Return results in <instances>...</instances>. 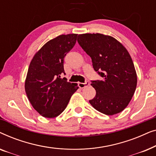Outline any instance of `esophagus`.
<instances>
[{
    "label": "esophagus",
    "instance_id": "obj_1",
    "mask_svg": "<svg viewBox=\"0 0 156 156\" xmlns=\"http://www.w3.org/2000/svg\"><path fill=\"white\" fill-rule=\"evenodd\" d=\"M89 82H86L85 83H80V82L78 83V86L81 89L84 88V87L89 86Z\"/></svg>",
    "mask_w": 156,
    "mask_h": 156
}]
</instances>
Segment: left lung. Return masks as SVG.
<instances>
[{
    "label": "left lung",
    "mask_w": 156,
    "mask_h": 156,
    "mask_svg": "<svg viewBox=\"0 0 156 156\" xmlns=\"http://www.w3.org/2000/svg\"><path fill=\"white\" fill-rule=\"evenodd\" d=\"M77 42L90 56L94 69L102 77L91 81L96 96L89 103L108 116L121 112L131 100L137 84L129 53L115 38L99 33L79 35Z\"/></svg>",
    "instance_id": "1"
}]
</instances>
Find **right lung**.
Segmentation results:
<instances>
[{
  "mask_svg": "<svg viewBox=\"0 0 156 156\" xmlns=\"http://www.w3.org/2000/svg\"><path fill=\"white\" fill-rule=\"evenodd\" d=\"M76 34L62 35L50 40L35 55L30 64L25 89L33 108L45 118L59 116L79 87L61 76L64 59L76 42Z\"/></svg>",
  "mask_w": 156,
  "mask_h": 156,
  "instance_id": "1",
  "label": "right lung"
}]
</instances>
